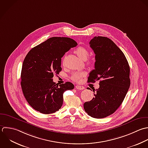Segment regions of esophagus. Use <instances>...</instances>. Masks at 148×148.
Listing matches in <instances>:
<instances>
[{
  "label": "esophagus",
  "mask_w": 148,
  "mask_h": 148,
  "mask_svg": "<svg viewBox=\"0 0 148 148\" xmlns=\"http://www.w3.org/2000/svg\"><path fill=\"white\" fill-rule=\"evenodd\" d=\"M75 88L78 90H83L85 89V88L83 86H80V85H76Z\"/></svg>",
  "instance_id": "obj_1"
}]
</instances>
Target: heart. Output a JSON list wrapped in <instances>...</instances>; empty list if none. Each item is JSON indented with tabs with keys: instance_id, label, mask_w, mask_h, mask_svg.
<instances>
[{
	"instance_id": "heart-1",
	"label": "heart",
	"mask_w": 148,
	"mask_h": 148,
	"mask_svg": "<svg viewBox=\"0 0 148 148\" xmlns=\"http://www.w3.org/2000/svg\"><path fill=\"white\" fill-rule=\"evenodd\" d=\"M75 53L78 55V56L82 60H85L89 55V50L84 46H79L75 50ZM64 63V58L63 59V63ZM93 63V60L91 59H89L87 62V64L90 65ZM86 75L85 72H77L74 73L71 76V79L75 82H79L81 78Z\"/></svg>"
}]
</instances>
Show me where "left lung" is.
<instances>
[{
	"mask_svg": "<svg viewBox=\"0 0 148 148\" xmlns=\"http://www.w3.org/2000/svg\"><path fill=\"white\" fill-rule=\"evenodd\" d=\"M89 44L96 62L88 82L100 80V87L93 89L95 97L85 103L84 108L89 116L104 118L114 113L124 100L130 85V66L123 52L111 39L95 36Z\"/></svg>",
	"mask_w": 148,
	"mask_h": 148,
	"instance_id": "1",
	"label": "left lung"
}]
</instances>
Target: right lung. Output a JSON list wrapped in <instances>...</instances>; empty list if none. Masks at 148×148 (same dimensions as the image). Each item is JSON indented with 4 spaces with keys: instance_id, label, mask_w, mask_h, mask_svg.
I'll return each mask as SVG.
<instances>
[{
    "instance_id": "right-lung-1",
    "label": "right lung",
    "mask_w": 148,
    "mask_h": 148,
    "mask_svg": "<svg viewBox=\"0 0 148 148\" xmlns=\"http://www.w3.org/2000/svg\"><path fill=\"white\" fill-rule=\"evenodd\" d=\"M77 45L72 38L53 37L26 55L22 67L21 85L26 100L35 110L44 114L59 111L63 104V93L74 89L72 83L59 85L52 78L62 71L61 58Z\"/></svg>"
}]
</instances>
